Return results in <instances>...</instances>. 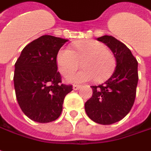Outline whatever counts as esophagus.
I'll use <instances>...</instances> for the list:
<instances>
[{
  "label": "esophagus",
  "mask_w": 151,
  "mask_h": 151,
  "mask_svg": "<svg viewBox=\"0 0 151 151\" xmlns=\"http://www.w3.org/2000/svg\"><path fill=\"white\" fill-rule=\"evenodd\" d=\"M73 89L74 90H78V89H79V88H81V85H79V84H73Z\"/></svg>",
  "instance_id": "obj_1"
}]
</instances>
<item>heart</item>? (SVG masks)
<instances>
[{
    "mask_svg": "<svg viewBox=\"0 0 151 151\" xmlns=\"http://www.w3.org/2000/svg\"><path fill=\"white\" fill-rule=\"evenodd\" d=\"M81 63L83 69L70 76L68 81L83 83L95 79L97 83L104 82L113 73L116 68L113 53L104 44L93 40L75 42L73 50L64 47L57 53L56 63L63 76L75 72Z\"/></svg>",
    "mask_w": 151,
    "mask_h": 151,
    "instance_id": "b5f03b06",
    "label": "heart"
}]
</instances>
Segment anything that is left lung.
<instances>
[{
	"instance_id": "1",
	"label": "left lung",
	"mask_w": 151,
	"mask_h": 151,
	"mask_svg": "<svg viewBox=\"0 0 151 151\" xmlns=\"http://www.w3.org/2000/svg\"><path fill=\"white\" fill-rule=\"evenodd\" d=\"M97 40L111 50L116 67L107 81L91 86L93 95L84 108L91 120L110 125L125 117L134 106L139 80L138 62L130 50L114 37L104 35Z\"/></svg>"
}]
</instances>
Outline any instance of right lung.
Here are the masks:
<instances>
[{
    "label": "right lung",
    "mask_w": 151,
    "mask_h": 151,
    "mask_svg": "<svg viewBox=\"0 0 151 151\" xmlns=\"http://www.w3.org/2000/svg\"><path fill=\"white\" fill-rule=\"evenodd\" d=\"M68 40L43 35L28 44L15 63L14 88L23 112L37 122L56 120L73 85L62 83L56 56Z\"/></svg>",
    "instance_id": "right-lung-1"
}]
</instances>
